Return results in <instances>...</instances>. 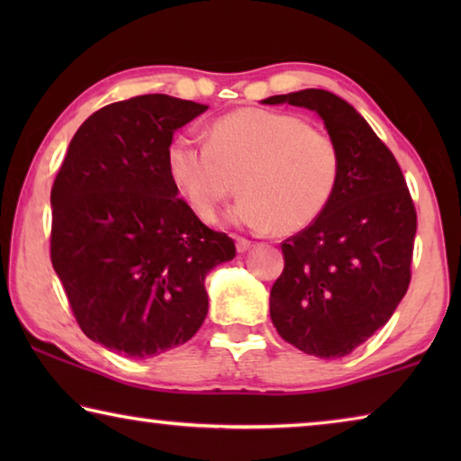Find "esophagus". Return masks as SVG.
Returning <instances> with one entry per match:
<instances>
[{
  "instance_id": "1",
  "label": "esophagus",
  "mask_w": 461,
  "mask_h": 461,
  "mask_svg": "<svg viewBox=\"0 0 461 461\" xmlns=\"http://www.w3.org/2000/svg\"><path fill=\"white\" fill-rule=\"evenodd\" d=\"M249 246H252V241L246 240V238H240V236H236V248H238V252H240V254L248 252Z\"/></svg>"
}]
</instances>
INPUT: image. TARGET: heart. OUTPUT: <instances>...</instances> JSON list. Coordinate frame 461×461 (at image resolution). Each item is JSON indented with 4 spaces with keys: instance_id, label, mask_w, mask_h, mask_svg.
<instances>
[{
    "instance_id": "obj_1",
    "label": "heart",
    "mask_w": 461,
    "mask_h": 461,
    "mask_svg": "<svg viewBox=\"0 0 461 461\" xmlns=\"http://www.w3.org/2000/svg\"><path fill=\"white\" fill-rule=\"evenodd\" d=\"M167 173L191 212L213 221L220 207L244 193L231 220L280 236L309 228L333 199L341 176L335 138L299 115L244 107L209 126L207 144L170 140Z\"/></svg>"
}]
</instances>
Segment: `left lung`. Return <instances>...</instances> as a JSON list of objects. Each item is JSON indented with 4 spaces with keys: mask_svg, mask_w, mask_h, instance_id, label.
<instances>
[{
    "mask_svg": "<svg viewBox=\"0 0 461 461\" xmlns=\"http://www.w3.org/2000/svg\"><path fill=\"white\" fill-rule=\"evenodd\" d=\"M317 112L341 152L333 199L285 240V270L270 288V317L301 352L341 357L393 317L411 283L417 212L399 162L360 113L323 89L264 99Z\"/></svg>",
    "mask_w": 461,
    "mask_h": 461,
    "instance_id": "8db88e82",
    "label": "left lung"
}]
</instances>
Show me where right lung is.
<instances>
[{
	"mask_svg": "<svg viewBox=\"0 0 461 461\" xmlns=\"http://www.w3.org/2000/svg\"><path fill=\"white\" fill-rule=\"evenodd\" d=\"M207 105L162 93L109 104L77 130L50 191V260L89 339L128 357L189 341L207 317V272L236 256L176 197L175 131Z\"/></svg>",
	"mask_w": 461,
	"mask_h": 461,
	"instance_id": "obj_1",
	"label": "right lung"
}]
</instances>
